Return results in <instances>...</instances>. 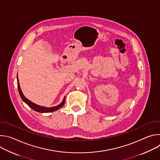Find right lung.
Here are the masks:
<instances>
[{
	"instance_id": "obj_1",
	"label": "right lung",
	"mask_w": 160,
	"mask_h": 160,
	"mask_svg": "<svg viewBox=\"0 0 160 160\" xmlns=\"http://www.w3.org/2000/svg\"><path fill=\"white\" fill-rule=\"evenodd\" d=\"M17 79H18V90H19V95H20V97L22 99V100L23 101L27 104H28L32 109H33L34 111H37V112H52V111H56L58 110V109L61 108L64 104V102H65V98H64V99L62 101V102L56 106H54V107H52V108H46V107H43V106H39V105H37L32 102H31L30 101H29L27 98H26L23 94L22 93V91L20 88V86H19V80H18V78L17 77Z\"/></svg>"
}]
</instances>
